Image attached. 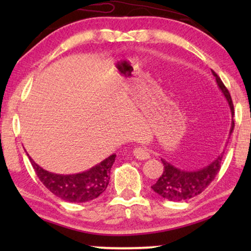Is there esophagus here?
<instances>
[{
  "instance_id": "1",
  "label": "esophagus",
  "mask_w": 251,
  "mask_h": 251,
  "mask_svg": "<svg viewBox=\"0 0 251 251\" xmlns=\"http://www.w3.org/2000/svg\"><path fill=\"white\" fill-rule=\"evenodd\" d=\"M133 155H135L138 160H147L151 157V154L149 151H147L145 147L139 146L137 149L133 150Z\"/></svg>"
}]
</instances>
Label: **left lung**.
<instances>
[{"label": "left lung", "instance_id": "1", "mask_svg": "<svg viewBox=\"0 0 251 251\" xmlns=\"http://www.w3.org/2000/svg\"><path fill=\"white\" fill-rule=\"evenodd\" d=\"M211 72L216 78V83H217L219 90L224 95V97L228 102L229 109H231L232 122L231 129H229L228 133L229 139V137H231L233 132V129H234V121H233L234 107H233L232 98L228 90L222 82L221 77L214 71ZM227 143L228 142H226L225 147L227 146ZM224 152L225 149L212 162L198 170L179 169V168L173 166V164L164 159H161L163 163L164 170L156 183L152 186V190L159 194L160 197L168 199L170 201H186L188 199L197 197V195L202 193L209 186V184L215 179L216 175L218 174L219 169H221Z\"/></svg>", "mask_w": 251, "mask_h": 251}]
</instances>
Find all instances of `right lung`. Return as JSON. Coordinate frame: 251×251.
<instances>
[{
  "label": "right lung",
  "instance_id": "1",
  "mask_svg": "<svg viewBox=\"0 0 251 251\" xmlns=\"http://www.w3.org/2000/svg\"><path fill=\"white\" fill-rule=\"evenodd\" d=\"M27 156L37 177L51 193L64 201L83 203V202L97 199L106 190L109 181L111 168L115 161L116 154H112L107 159L96 164L89 170L72 175L50 173L34 162L29 154H27Z\"/></svg>",
  "mask_w": 251,
  "mask_h": 251
}]
</instances>
